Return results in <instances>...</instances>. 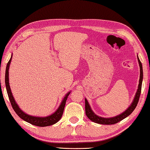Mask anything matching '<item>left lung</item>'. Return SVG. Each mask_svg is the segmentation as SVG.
Segmentation results:
<instances>
[{"label": "left lung", "mask_w": 150, "mask_h": 150, "mask_svg": "<svg viewBox=\"0 0 150 150\" xmlns=\"http://www.w3.org/2000/svg\"><path fill=\"white\" fill-rule=\"evenodd\" d=\"M137 60H138V62L139 64V67H140L139 83V85H138V89H137V91L136 94H135L134 99L132 102V105L129 106V108H128L126 111H124V112L121 114V115L115 116V117H111V118L101 117H99V116H97L93 112V111L91 110V109L89 106V104L88 103L87 100L86 99H85V113H86V115L87 116V117L89 118L90 120H91L92 122H93L95 123H99V124H104V125L115 124V123L120 122V121L123 120V119L127 117L128 115H129L130 114L132 113L133 111H134L135 108H136L137 103H138L140 94H141L142 80H143V69H142V63H141V61H140L139 59L138 58V56H137Z\"/></svg>", "instance_id": "obj_1"}]
</instances>
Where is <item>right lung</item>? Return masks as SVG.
I'll list each match as a JSON object with an SVG mask.
<instances>
[{
    "instance_id": "right-lung-1",
    "label": "right lung",
    "mask_w": 150,
    "mask_h": 150,
    "mask_svg": "<svg viewBox=\"0 0 150 150\" xmlns=\"http://www.w3.org/2000/svg\"><path fill=\"white\" fill-rule=\"evenodd\" d=\"M13 56V55H12ZM12 56L10 59V60L7 63L6 67V73H5V85L6 88V91L8 93V96L9 98V100L11 101V105L13 107L14 111H15V113L19 116V117L23 119V120H25V122L30 123V124L36 125V126L39 127H46L49 126V125H53L54 123H56L57 122H59V120L62 117V115L63 113L64 108H65V103L67 99L69 96V95L70 94V92H69L66 95L65 97H64L63 100L61 102L60 106L59 107L55 112L52 115L47 116V117H34V116H31L29 115H27V113H24L21 109L18 108L17 104L16 103L15 101V99L12 95V93L11 91L10 85H9L8 82V69H9V66H10L11 61L12 59Z\"/></svg>"
}]
</instances>
